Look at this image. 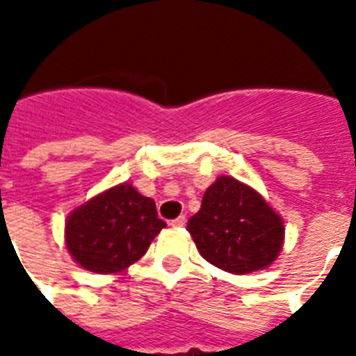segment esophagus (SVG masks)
Listing matches in <instances>:
<instances>
[{"mask_svg":"<svg viewBox=\"0 0 356 356\" xmlns=\"http://www.w3.org/2000/svg\"><path fill=\"white\" fill-rule=\"evenodd\" d=\"M170 225H172V227H184V225H186V218L184 216L175 218V220H172V222H170Z\"/></svg>","mask_w":356,"mask_h":356,"instance_id":"34e87169","label":"esophagus"}]
</instances>
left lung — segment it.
Segmentation results:
<instances>
[{"label": "left lung", "instance_id": "left-lung-1", "mask_svg": "<svg viewBox=\"0 0 356 356\" xmlns=\"http://www.w3.org/2000/svg\"><path fill=\"white\" fill-rule=\"evenodd\" d=\"M186 229L207 262L234 275L268 268L284 240L281 216L262 195L229 175L207 188Z\"/></svg>", "mask_w": 356, "mask_h": 356}]
</instances>
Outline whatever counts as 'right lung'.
I'll return each instance as SVG.
<instances>
[{"label": "right lung", "mask_w": 356, "mask_h": 356, "mask_svg": "<svg viewBox=\"0 0 356 356\" xmlns=\"http://www.w3.org/2000/svg\"><path fill=\"white\" fill-rule=\"evenodd\" d=\"M166 227L155 201L133 184H118L75 209L66 222V248L94 273H118L142 259L151 240Z\"/></svg>", "instance_id": "right-lung-1"}]
</instances>
